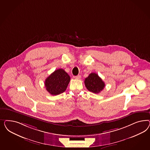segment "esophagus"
I'll return each instance as SVG.
<instances>
[{"instance_id":"obj_1","label":"esophagus","mask_w":150,"mask_h":150,"mask_svg":"<svg viewBox=\"0 0 150 150\" xmlns=\"http://www.w3.org/2000/svg\"><path fill=\"white\" fill-rule=\"evenodd\" d=\"M76 77V79H81V75H77L76 76H75Z\"/></svg>"}]
</instances>
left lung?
I'll list each match as a JSON object with an SVG mask.
<instances>
[{"label":"left lung","mask_w":150,"mask_h":150,"mask_svg":"<svg viewBox=\"0 0 150 150\" xmlns=\"http://www.w3.org/2000/svg\"><path fill=\"white\" fill-rule=\"evenodd\" d=\"M85 86L90 92L98 93L103 90L105 87V82L96 73H91L85 80Z\"/></svg>","instance_id":"1"}]
</instances>
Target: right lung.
<instances>
[{
  "label": "right lung",
  "mask_w": 150,
  "mask_h": 150,
  "mask_svg": "<svg viewBox=\"0 0 150 150\" xmlns=\"http://www.w3.org/2000/svg\"><path fill=\"white\" fill-rule=\"evenodd\" d=\"M70 80L69 75L63 69H57L45 79L46 90L52 95H58L66 90Z\"/></svg>",
  "instance_id": "add662e5"
}]
</instances>
